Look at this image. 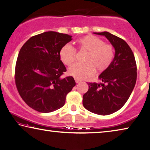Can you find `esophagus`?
Wrapping results in <instances>:
<instances>
[{
    "label": "esophagus",
    "mask_w": 150,
    "mask_h": 150,
    "mask_svg": "<svg viewBox=\"0 0 150 150\" xmlns=\"http://www.w3.org/2000/svg\"><path fill=\"white\" fill-rule=\"evenodd\" d=\"M75 81L76 83H79L81 82V80H80V79H77V78H75Z\"/></svg>",
    "instance_id": "1"
}]
</instances>
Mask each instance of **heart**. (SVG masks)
Listing matches in <instances>:
<instances>
[{"label": "heart", "mask_w": 150, "mask_h": 150, "mask_svg": "<svg viewBox=\"0 0 150 150\" xmlns=\"http://www.w3.org/2000/svg\"><path fill=\"white\" fill-rule=\"evenodd\" d=\"M78 50L86 52L83 64H75L69 69L68 73L77 79H85L96 72L106 71L112 63L115 52L112 45L93 35H86L76 42ZM59 57L67 66H70L76 59V51L69 45H65L59 51Z\"/></svg>", "instance_id": "1"}]
</instances>
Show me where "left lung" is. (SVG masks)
Listing matches in <instances>:
<instances>
[{"mask_svg": "<svg viewBox=\"0 0 150 150\" xmlns=\"http://www.w3.org/2000/svg\"><path fill=\"white\" fill-rule=\"evenodd\" d=\"M94 34L105 36L115 53L109 67L99 76L101 83H87L89 89L83 96V105L92 113L107 115L120 109L129 99L136 83L137 65L124 40L106 31Z\"/></svg>", "mask_w": 150, "mask_h": 150, "instance_id": "left-lung-1", "label": "left lung"}]
</instances>
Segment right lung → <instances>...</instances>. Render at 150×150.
I'll list each match as a JSON object with an SVG mask.
<instances>
[{
  "instance_id": "obj_1",
  "label": "right lung",
  "mask_w": 150,
  "mask_h": 150,
  "mask_svg": "<svg viewBox=\"0 0 150 150\" xmlns=\"http://www.w3.org/2000/svg\"><path fill=\"white\" fill-rule=\"evenodd\" d=\"M71 36L54 31L30 37L23 45L15 66V80L21 98L34 110L49 113L65 105L66 96L75 87L66 72L59 51Z\"/></svg>"
}]
</instances>
